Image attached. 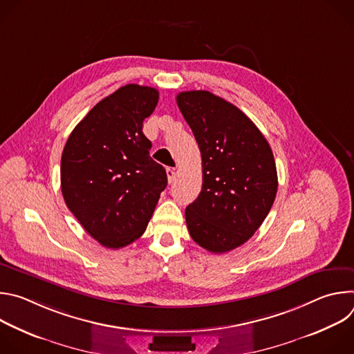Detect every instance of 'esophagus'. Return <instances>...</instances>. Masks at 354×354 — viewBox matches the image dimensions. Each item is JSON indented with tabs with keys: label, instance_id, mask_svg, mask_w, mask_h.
<instances>
[{
	"label": "esophagus",
	"instance_id": "esophagus-1",
	"mask_svg": "<svg viewBox=\"0 0 354 354\" xmlns=\"http://www.w3.org/2000/svg\"><path fill=\"white\" fill-rule=\"evenodd\" d=\"M167 176H168V182L172 183L176 178V169L175 168H167Z\"/></svg>",
	"mask_w": 354,
	"mask_h": 354
}]
</instances>
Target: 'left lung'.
<instances>
[{"mask_svg":"<svg viewBox=\"0 0 354 354\" xmlns=\"http://www.w3.org/2000/svg\"><path fill=\"white\" fill-rule=\"evenodd\" d=\"M176 104L198 144L203 185L185 210L192 239L213 254L245 243L277 193L272 148L242 111L209 91H186Z\"/></svg>","mask_w":354,"mask_h":354,"instance_id":"obj_1","label":"left lung"}]
</instances>
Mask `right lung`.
<instances>
[{
    "label": "right lung",
    "instance_id": "1",
    "mask_svg": "<svg viewBox=\"0 0 354 354\" xmlns=\"http://www.w3.org/2000/svg\"><path fill=\"white\" fill-rule=\"evenodd\" d=\"M156 88L127 84L97 102L71 131L62 156V193L100 245L123 248L142 235L168 179L149 156L142 122Z\"/></svg>",
    "mask_w": 354,
    "mask_h": 354
}]
</instances>
